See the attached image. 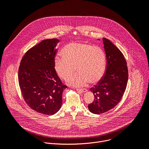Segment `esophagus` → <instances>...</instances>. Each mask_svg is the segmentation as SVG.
<instances>
[{"label":"esophagus","mask_w":149,"mask_h":149,"mask_svg":"<svg viewBox=\"0 0 149 149\" xmlns=\"http://www.w3.org/2000/svg\"><path fill=\"white\" fill-rule=\"evenodd\" d=\"M76 90L78 91H80L82 93H86L87 91V89H79V88H76Z\"/></svg>","instance_id":"1"}]
</instances>
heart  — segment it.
<instances>
[{
    "mask_svg": "<svg viewBox=\"0 0 149 149\" xmlns=\"http://www.w3.org/2000/svg\"><path fill=\"white\" fill-rule=\"evenodd\" d=\"M61 55L54 58V70L61 79H68L70 86L81 87L88 82L96 84L104 75L106 56L98 47L86 42H74L63 48ZM75 68L78 72L70 77Z\"/></svg>",
    "mask_w": 149,
    "mask_h": 149,
    "instance_id": "heart-1",
    "label": "heart"
}]
</instances>
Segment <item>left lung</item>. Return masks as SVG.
<instances>
[{"label": "left lung", "mask_w": 149, "mask_h": 149, "mask_svg": "<svg viewBox=\"0 0 149 149\" xmlns=\"http://www.w3.org/2000/svg\"><path fill=\"white\" fill-rule=\"evenodd\" d=\"M103 44L107 68L102 79L90 89L94 99L88 106L90 112L95 114L107 112L119 103L129 78L127 62L122 52L108 39L103 38Z\"/></svg>", "instance_id": "obj_1"}]
</instances>
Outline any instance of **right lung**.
I'll return each mask as SVG.
<instances>
[{
	"instance_id": "right-lung-1",
	"label": "right lung",
	"mask_w": 149,
	"mask_h": 149,
	"mask_svg": "<svg viewBox=\"0 0 149 149\" xmlns=\"http://www.w3.org/2000/svg\"><path fill=\"white\" fill-rule=\"evenodd\" d=\"M58 39L43 40L28 50L21 60L19 84L29 107L46 115H53L61 107L63 85L55 72L54 60Z\"/></svg>"
}]
</instances>
